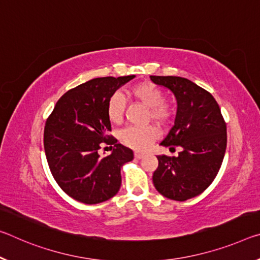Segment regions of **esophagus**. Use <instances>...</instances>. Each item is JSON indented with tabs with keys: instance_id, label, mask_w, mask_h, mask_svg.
<instances>
[{
	"instance_id": "1",
	"label": "esophagus",
	"mask_w": 260,
	"mask_h": 260,
	"mask_svg": "<svg viewBox=\"0 0 260 260\" xmlns=\"http://www.w3.org/2000/svg\"><path fill=\"white\" fill-rule=\"evenodd\" d=\"M134 156H135V158H137V159H141L145 155H143L142 152H135V155H134Z\"/></svg>"
}]
</instances>
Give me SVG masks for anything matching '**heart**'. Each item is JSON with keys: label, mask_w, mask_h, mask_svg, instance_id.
<instances>
[{"label": "heart", "mask_w": 260, "mask_h": 260, "mask_svg": "<svg viewBox=\"0 0 260 260\" xmlns=\"http://www.w3.org/2000/svg\"><path fill=\"white\" fill-rule=\"evenodd\" d=\"M131 97L142 103L149 109L150 118L163 122L170 117L171 109L164 102L163 90L151 82H142L132 86L128 90ZM125 110V100L120 92H114L110 96L106 104V113L112 123H120ZM158 132L151 126H131L120 133V140L123 145L135 150H146L150 143L157 139Z\"/></svg>", "instance_id": "heart-1"}]
</instances>
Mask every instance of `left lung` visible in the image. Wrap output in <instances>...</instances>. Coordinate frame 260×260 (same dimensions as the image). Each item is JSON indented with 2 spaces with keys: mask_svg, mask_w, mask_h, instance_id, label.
Here are the masks:
<instances>
[{
  "mask_svg": "<svg viewBox=\"0 0 260 260\" xmlns=\"http://www.w3.org/2000/svg\"><path fill=\"white\" fill-rule=\"evenodd\" d=\"M150 80L170 90L177 101L175 125L159 145L182 148L178 156H157L152 183L163 197L185 201L203 193L215 179L225 154L226 126L214 97L192 81L178 76Z\"/></svg>",
  "mask_w": 260,
  "mask_h": 260,
  "instance_id": "1",
  "label": "left lung"
}]
</instances>
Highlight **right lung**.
Returning a JSON list of instances; mask_svg holds the SVG:
<instances>
[{
  "label": "right lung",
  "mask_w": 260,
  "mask_h": 260,
  "mask_svg": "<svg viewBox=\"0 0 260 260\" xmlns=\"http://www.w3.org/2000/svg\"><path fill=\"white\" fill-rule=\"evenodd\" d=\"M135 75L97 77L66 92L56 102L44 131L47 163L57 185L80 203L93 205L117 194L122 166L134 158L129 148L110 138L106 113L110 96ZM103 142L114 144L109 156L101 158Z\"/></svg>",
  "instance_id": "add662e5"
}]
</instances>
